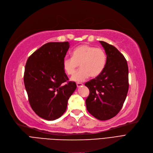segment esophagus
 <instances>
[{"mask_svg": "<svg viewBox=\"0 0 153 153\" xmlns=\"http://www.w3.org/2000/svg\"><path fill=\"white\" fill-rule=\"evenodd\" d=\"M84 84L82 83H80V82H78L77 83V87H82Z\"/></svg>", "mask_w": 153, "mask_h": 153, "instance_id": "esophagus-1", "label": "esophagus"}]
</instances>
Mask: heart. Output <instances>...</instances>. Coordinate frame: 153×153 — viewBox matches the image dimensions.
<instances>
[{
  "label": "heart",
  "mask_w": 153,
  "mask_h": 153,
  "mask_svg": "<svg viewBox=\"0 0 153 153\" xmlns=\"http://www.w3.org/2000/svg\"><path fill=\"white\" fill-rule=\"evenodd\" d=\"M107 55L102 48L82 45L75 48L72 57L64 58L62 66L68 75H72L80 64L81 69L71 77L72 81L80 82L85 81L90 76H99L105 69Z\"/></svg>",
  "instance_id": "1"
}]
</instances>
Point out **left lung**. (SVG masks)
Returning <instances> with one entry per match:
<instances>
[{
    "label": "left lung",
    "instance_id": "left-lung-1",
    "mask_svg": "<svg viewBox=\"0 0 153 153\" xmlns=\"http://www.w3.org/2000/svg\"><path fill=\"white\" fill-rule=\"evenodd\" d=\"M107 54L102 73L85 84L90 94L85 100L87 110L100 120L116 116L122 109L129 87L128 68L124 56L113 45L99 41Z\"/></svg>",
    "mask_w": 153,
    "mask_h": 153
}]
</instances>
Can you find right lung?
Returning a JSON list of instances; mask_svg holds the SVG:
<instances>
[{
  "label": "right lung",
  "instance_id": "right-lung-1",
  "mask_svg": "<svg viewBox=\"0 0 153 153\" xmlns=\"http://www.w3.org/2000/svg\"><path fill=\"white\" fill-rule=\"evenodd\" d=\"M69 46L68 42L46 43L26 63L24 84L29 103L36 114L46 120L63 115L68 99L76 89V82L68 81L62 66Z\"/></svg>",
  "mask_w": 153,
  "mask_h": 153
}]
</instances>
